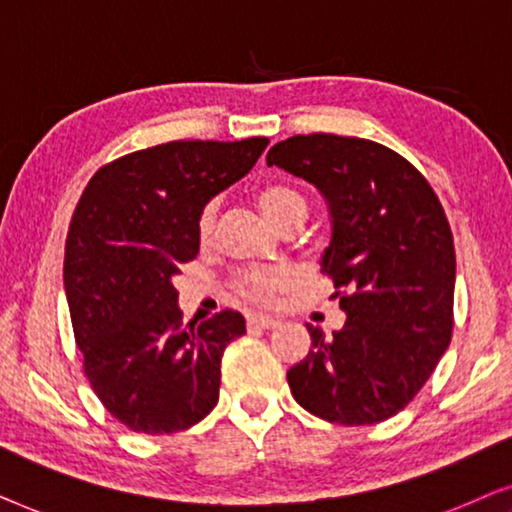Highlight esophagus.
Returning <instances> with one entry per match:
<instances>
[{
    "instance_id": "esophagus-1",
    "label": "esophagus",
    "mask_w": 512,
    "mask_h": 512,
    "mask_svg": "<svg viewBox=\"0 0 512 512\" xmlns=\"http://www.w3.org/2000/svg\"><path fill=\"white\" fill-rule=\"evenodd\" d=\"M278 320L271 318V316H248V327H262V330H271V327H276Z\"/></svg>"
}]
</instances>
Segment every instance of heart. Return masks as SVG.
<instances>
[{
  "mask_svg": "<svg viewBox=\"0 0 512 512\" xmlns=\"http://www.w3.org/2000/svg\"><path fill=\"white\" fill-rule=\"evenodd\" d=\"M255 201L262 208V213L276 224L278 229L290 234L297 231L306 222L311 210V201L302 187L292 185V182H264L255 189ZM217 206L215 199L206 201L196 215V238L201 245H208L215 236L217 227ZM292 276L283 267H255L238 271L231 281V288L241 299L250 304H271L274 299L290 288Z\"/></svg>",
  "mask_w": 512,
  "mask_h": 512,
  "instance_id": "obj_1",
  "label": "heart"
}]
</instances>
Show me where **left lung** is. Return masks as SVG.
I'll list each match as a JSON object with an SVG mask.
<instances>
[{
	"label": "left lung",
	"instance_id": "left-lung-1",
	"mask_svg": "<svg viewBox=\"0 0 512 512\" xmlns=\"http://www.w3.org/2000/svg\"><path fill=\"white\" fill-rule=\"evenodd\" d=\"M330 203L323 271L346 323L309 325L311 351L288 384L306 412L342 426L379 424L414 400L454 330V236L431 182L405 156L349 135H292L267 154Z\"/></svg>",
	"mask_w": 512,
	"mask_h": 512
}]
</instances>
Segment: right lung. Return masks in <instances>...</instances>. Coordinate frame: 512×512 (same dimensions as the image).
Masks as SVG:
<instances>
[{"label": "right lung", "instance_id": "1", "mask_svg": "<svg viewBox=\"0 0 512 512\" xmlns=\"http://www.w3.org/2000/svg\"><path fill=\"white\" fill-rule=\"evenodd\" d=\"M269 138L173 140L93 173L74 208L63 278L88 384L135 433L194 426L220 398V363L245 335L224 309L182 325L173 276L199 255L196 215L248 173Z\"/></svg>", "mask_w": 512, "mask_h": 512}]
</instances>
